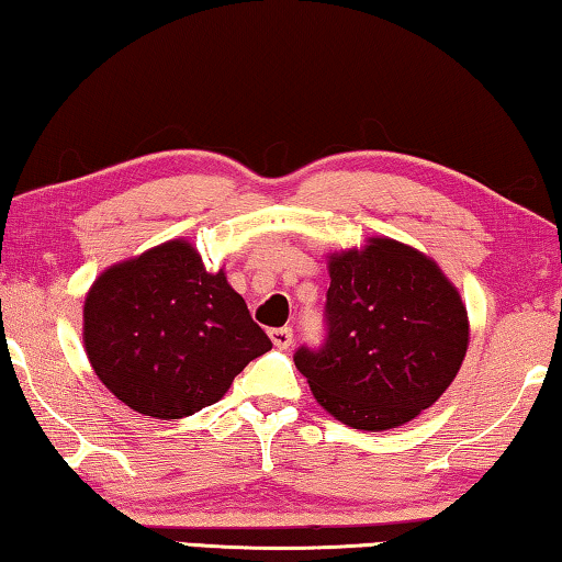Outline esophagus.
I'll list each match as a JSON object with an SVG mask.
<instances>
[{
	"label": "esophagus",
	"instance_id": "1",
	"mask_svg": "<svg viewBox=\"0 0 562 562\" xmlns=\"http://www.w3.org/2000/svg\"><path fill=\"white\" fill-rule=\"evenodd\" d=\"M269 336H271L276 348H289L291 340H293V330L291 328H273Z\"/></svg>",
	"mask_w": 562,
	"mask_h": 562
}]
</instances>
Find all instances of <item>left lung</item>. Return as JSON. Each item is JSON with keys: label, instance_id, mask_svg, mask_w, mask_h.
Wrapping results in <instances>:
<instances>
[{"label": "left lung", "instance_id": "8db88e82", "mask_svg": "<svg viewBox=\"0 0 562 562\" xmlns=\"http://www.w3.org/2000/svg\"><path fill=\"white\" fill-rule=\"evenodd\" d=\"M326 342L299 348L318 405L352 429L402 427L454 382L469 348L467 306L439 266L395 239L328 256Z\"/></svg>", "mask_w": 562, "mask_h": 562}]
</instances>
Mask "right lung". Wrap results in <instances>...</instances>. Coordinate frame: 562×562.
I'll return each mask as SVG.
<instances>
[{"label":"right lung","instance_id":"obj_1","mask_svg":"<svg viewBox=\"0 0 562 562\" xmlns=\"http://www.w3.org/2000/svg\"><path fill=\"white\" fill-rule=\"evenodd\" d=\"M83 346L98 380L155 419L190 417L224 397L271 340L244 299L184 239L105 269L83 306Z\"/></svg>","mask_w":562,"mask_h":562}]
</instances>
